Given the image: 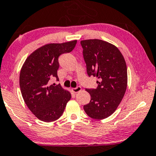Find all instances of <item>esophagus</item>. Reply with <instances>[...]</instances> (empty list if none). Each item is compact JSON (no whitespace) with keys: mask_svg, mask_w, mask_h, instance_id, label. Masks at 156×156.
Instances as JSON below:
<instances>
[{"mask_svg":"<svg viewBox=\"0 0 156 156\" xmlns=\"http://www.w3.org/2000/svg\"><path fill=\"white\" fill-rule=\"evenodd\" d=\"M81 90H82L81 87H77L76 88H73V89H72V91L74 93H79V92L81 91Z\"/></svg>","mask_w":156,"mask_h":156,"instance_id":"34e87169","label":"esophagus"}]
</instances>
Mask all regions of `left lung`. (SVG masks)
<instances>
[{
    "label": "left lung",
    "instance_id": "1",
    "mask_svg": "<svg viewBox=\"0 0 156 156\" xmlns=\"http://www.w3.org/2000/svg\"><path fill=\"white\" fill-rule=\"evenodd\" d=\"M83 56L89 76L98 78L96 89H86L91 100L84 105L90 118L104 119L120 104L127 87V68L116 46L98 39L81 40Z\"/></svg>",
    "mask_w": 156,
    "mask_h": 156
}]
</instances>
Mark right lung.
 I'll return each mask as SVG.
<instances>
[{"instance_id": "obj_1", "label": "right lung", "mask_w": 156, "mask_h": 156, "mask_svg": "<svg viewBox=\"0 0 156 156\" xmlns=\"http://www.w3.org/2000/svg\"><path fill=\"white\" fill-rule=\"evenodd\" d=\"M77 40L42 46L27 58L21 69L19 85L23 99L38 119L51 122L60 118L72 95L61 87L49 85V80H58V57L74 48Z\"/></svg>"}]
</instances>
